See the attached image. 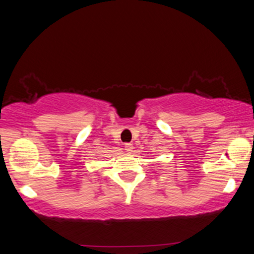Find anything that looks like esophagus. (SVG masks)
<instances>
[{
	"mask_svg": "<svg viewBox=\"0 0 254 254\" xmlns=\"http://www.w3.org/2000/svg\"><path fill=\"white\" fill-rule=\"evenodd\" d=\"M124 149H126L127 153H131L132 151H133V145L130 144V142H127V144L124 145Z\"/></svg>",
	"mask_w": 254,
	"mask_h": 254,
	"instance_id": "1",
	"label": "esophagus"
}]
</instances>
